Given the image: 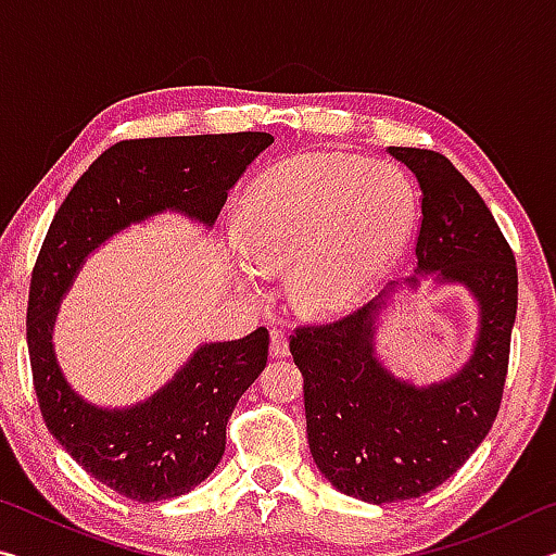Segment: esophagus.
Listing matches in <instances>:
<instances>
[{
	"instance_id": "esophagus-1",
	"label": "esophagus",
	"mask_w": 556,
	"mask_h": 556,
	"mask_svg": "<svg viewBox=\"0 0 556 556\" xmlns=\"http://www.w3.org/2000/svg\"><path fill=\"white\" fill-rule=\"evenodd\" d=\"M269 353L271 357H287L289 355V338L281 328H275L269 336Z\"/></svg>"
}]
</instances>
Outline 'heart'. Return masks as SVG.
Instances as JSON below:
<instances>
[{
	"label": "heart",
	"instance_id": "heart-1",
	"mask_svg": "<svg viewBox=\"0 0 556 556\" xmlns=\"http://www.w3.org/2000/svg\"><path fill=\"white\" fill-rule=\"evenodd\" d=\"M414 225L407 178L388 164L304 154L267 172L235 215L240 275L287 266L291 304L308 316L345 312L402 255Z\"/></svg>",
	"mask_w": 556,
	"mask_h": 556
}]
</instances>
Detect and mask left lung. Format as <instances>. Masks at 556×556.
Masks as SVG:
<instances>
[{
	"label": "left lung",
	"mask_w": 556,
	"mask_h": 556,
	"mask_svg": "<svg viewBox=\"0 0 556 556\" xmlns=\"http://www.w3.org/2000/svg\"><path fill=\"white\" fill-rule=\"evenodd\" d=\"M417 176V267L355 314L299 328L291 355L304 375L308 448L324 478L357 501L382 505L434 491L481 446L501 409L517 314V267L481 195L439 152L390 147ZM458 283L479 306L469 361L448 379L414 386L383 368L374 336L391 294L419 278Z\"/></svg>",
	"instance_id": "left-lung-1"
}]
</instances>
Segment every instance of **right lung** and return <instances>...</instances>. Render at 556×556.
Instances as JSON below:
<instances>
[{
    "label": "right lung",
    "mask_w": 556,
    "mask_h": 556,
    "mask_svg": "<svg viewBox=\"0 0 556 556\" xmlns=\"http://www.w3.org/2000/svg\"><path fill=\"white\" fill-rule=\"evenodd\" d=\"M271 142L267 131L119 142L78 178L43 240L26 312L43 421L75 464L129 501H168L213 473L235 404L265 370L269 333L203 343L152 397L98 407L71 388L55 357L61 299L88 255L129 225L168 211L213 228L230 188Z\"/></svg>",
    "instance_id": "obj_1"
}]
</instances>
